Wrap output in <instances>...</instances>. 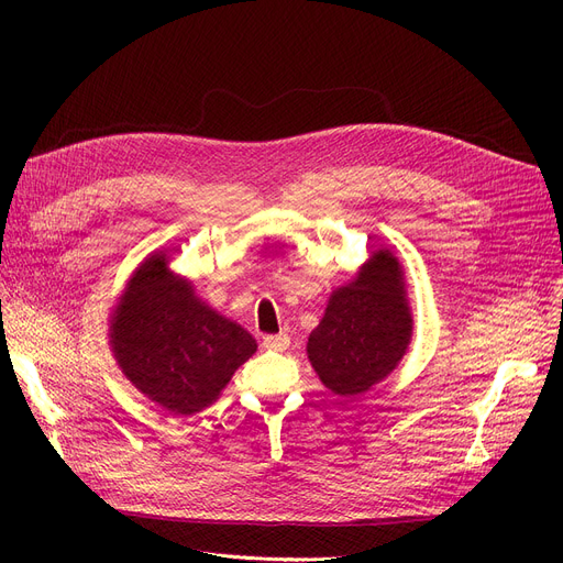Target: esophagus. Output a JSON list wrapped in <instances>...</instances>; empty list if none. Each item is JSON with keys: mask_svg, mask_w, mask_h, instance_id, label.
I'll list each match as a JSON object with an SVG mask.
<instances>
[{"mask_svg": "<svg viewBox=\"0 0 563 563\" xmlns=\"http://www.w3.org/2000/svg\"><path fill=\"white\" fill-rule=\"evenodd\" d=\"M262 344L266 349H274V351H285L289 346V338L285 333H278V335H264L262 338Z\"/></svg>", "mask_w": 563, "mask_h": 563, "instance_id": "esophagus-1", "label": "esophagus"}]
</instances>
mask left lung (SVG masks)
<instances>
[{"label":"left lung","instance_id":"obj_1","mask_svg":"<svg viewBox=\"0 0 563 563\" xmlns=\"http://www.w3.org/2000/svg\"><path fill=\"white\" fill-rule=\"evenodd\" d=\"M410 333L401 266L393 253L378 251L356 278L333 291L308 338V358L323 386L351 397L397 367Z\"/></svg>","mask_w":563,"mask_h":563}]
</instances>
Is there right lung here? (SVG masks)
<instances>
[{
	"instance_id": "1",
	"label": "right lung",
	"mask_w": 563,
	"mask_h": 563,
	"mask_svg": "<svg viewBox=\"0 0 563 563\" xmlns=\"http://www.w3.org/2000/svg\"><path fill=\"white\" fill-rule=\"evenodd\" d=\"M155 253L134 272L111 323L115 361L134 386L173 416L210 406L257 344L240 323L207 308Z\"/></svg>"
}]
</instances>
